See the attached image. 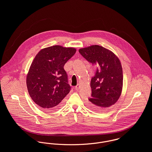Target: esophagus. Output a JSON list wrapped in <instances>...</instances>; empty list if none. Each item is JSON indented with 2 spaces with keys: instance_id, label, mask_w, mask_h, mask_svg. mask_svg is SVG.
<instances>
[{
  "instance_id": "obj_1",
  "label": "esophagus",
  "mask_w": 152,
  "mask_h": 152,
  "mask_svg": "<svg viewBox=\"0 0 152 152\" xmlns=\"http://www.w3.org/2000/svg\"><path fill=\"white\" fill-rule=\"evenodd\" d=\"M80 85L78 84H77V86L75 87V88L76 90H78L80 89Z\"/></svg>"
}]
</instances>
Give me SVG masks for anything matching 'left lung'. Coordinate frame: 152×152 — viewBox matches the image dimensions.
Wrapping results in <instances>:
<instances>
[{"instance_id": "left-lung-1", "label": "left lung", "mask_w": 152, "mask_h": 152, "mask_svg": "<svg viewBox=\"0 0 152 152\" xmlns=\"http://www.w3.org/2000/svg\"><path fill=\"white\" fill-rule=\"evenodd\" d=\"M79 53L92 65L97 66L91 78V98H88L87 106L100 110L115 104L121 96L123 86V71L119 58L98 45L81 48Z\"/></svg>"}]
</instances>
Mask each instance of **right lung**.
<instances>
[{
	"label": "right lung",
	"instance_id": "right-lung-1",
	"mask_svg": "<svg viewBox=\"0 0 152 152\" xmlns=\"http://www.w3.org/2000/svg\"><path fill=\"white\" fill-rule=\"evenodd\" d=\"M75 52L74 48L49 47L40 50L31 63L26 79L28 92L44 111H53L63 105L71 90L64 66Z\"/></svg>",
	"mask_w": 152,
	"mask_h": 152
}]
</instances>
